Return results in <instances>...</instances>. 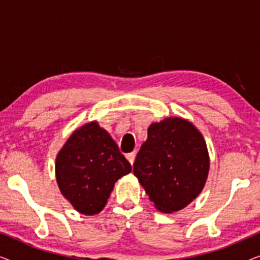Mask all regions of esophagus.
Masks as SVG:
<instances>
[{"instance_id": "34e87169", "label": "esophagus", "mask_w": 260, "mask_h": 260, "mask_svg": "<svg viewBox=\"0 0 260 260\" xmlns=\"http://www.w3.org/2000/svg\"><path fill=\"white\" fill-rule=\"evenodd\" d=\"M136 154H137L136 151H133V152H130V154L126 155V158L129 159V162L131 163V165H134L135 158H136Z\"/></svg>"}]
</instances>
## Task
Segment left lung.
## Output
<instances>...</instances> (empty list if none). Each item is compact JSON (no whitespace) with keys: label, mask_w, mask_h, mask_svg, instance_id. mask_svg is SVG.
I'll list each match as a JSON object with an SVG mask.
<instances>
[{"label":"left lung","mask_w":260,"mask_h":260,"mask_svg":"<svg viewBox=\"0 0 260 260\" xmlns=\"http://www.w3.org/2000/svg\"><path fill=\"white\" fill-rule=\"evenodd\" d=\"M209 170L207 145L193 124L170 117L148 127L134 163V174L155 207L173 213L204 189Z\"/></svg>","instance_id":"8db88e82"}]
</instances>
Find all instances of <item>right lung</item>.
<instances>
[{"label":"right lung","mask_w":260,"mask_h":260,"mask_svg":"<svg viewBox=\"0 0 260 260\" xmlns=\"http://www.w3.org/2000/svg\"><path fill=\"white\" fill-rule=\"evenodd\" d=\"M131 165L109 133L91 122L71 135L55 159L59 189L81 214H98Z\"/></svg>","instance_id":"add662e5"}]
</instances>
